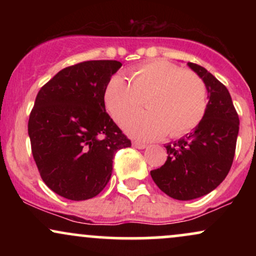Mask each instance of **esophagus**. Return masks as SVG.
Listing matches in <instances>:
<instances>
[{
  "mask_svg": "<svg viewBox=\"0 0 256 256\" xmlns=\"http://www.w3.org/2000/svg\"><path fill=\"white\" fill-rule=\"evenodd\" d=\"M132 146H134V148H137V149H144V148H146V144H144V143L136 142V140H134V142H132Z\"/></svg>",
  "mask_w": 256,
  "mask_h": 256,
  "instance_id": "34e87169",
  "label": "esophagus"
}]
</instances>
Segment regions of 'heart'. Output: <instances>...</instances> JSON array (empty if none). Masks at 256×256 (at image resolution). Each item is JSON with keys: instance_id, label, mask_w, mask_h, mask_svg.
<instances>
[{"instance_id": "b5f03b06", "label": "heart", "mask_w": 256, "mask_h": 256, "mask_svg": "<svg viewBox=\"0 0 256 256\" xmlns=\"http://www.w3.org/2000/svg\"><path fill=\"white\" fill-rule=\"evenodd\" d=\"M128 83L113 76L104 90V104L122 124L142 107L125 130L144 140L182 137L198 126L207 110V88L198 74L162 60L150 61L128 73Z\"/></svg>"}]
</instances>
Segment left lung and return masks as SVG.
<instances>
[{"label": "left lung", "instance_id": "8db88e82", "mask_svg": "<svg viewBox=\"0 0 256 256\" xmlns=\"http://www.w3.org/2000/svg\"><path fill=\"white\" fill-rule=\"evenodd\" d=\"M208 91L204 119L185 138L167 144L166 162L150 176L170 198L188 201L207 195L224 180L236 150L240 119L226 86L198 64L188 62Z\"/></svg>", "mask_w": 256, "mask_h": 256}]
</instances>
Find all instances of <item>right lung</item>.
I'll return each mask as SVG.
<instances>
[{"label": "right lung", "instance_id": "right-lung-1", "mask_svg": "<svg viewBox=\"0 0 256 256\" xmlns=\"http://www.w3.org/2000/svg\"><path fill=\"white\" fill-rule=\"evenodd\" d=\"M122 67L92 60L61 70L38 91L28 118L40 178L72 201L95 198L110 182L116 152L131 146L106 112L104 90Z\"/></svg>", "mask_w": 256, "mask_h": 256}]
</instances>
